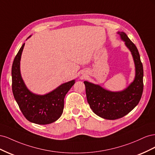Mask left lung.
I'll return each mask as SVG.
<instances>
[{
	"label": "left lung",
	"instance_id": "left-lung-1",
	"mask_svg": "<svg viewBox=\"0 0 155 155\" xmlns=\"http://www.w3.org/2000/svg\"><path fill=\"white\" fill-rule=\"evenodd\" d=\"M121 39L132 54L135 66L134 81L124 90L112 92L99 85L85 81L87 99L91 109L102 118L116 120L127 114L137 106L143 92V70L137 46L125 33L118 31Z\"/></svg>",
	"mask_w": 155,
	"mask_h": 155
}]
</instances>
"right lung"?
<instances>
[{
    "mask_svg": "<svg viewBox=\"0 0 155 155\" xmlns=\"http://www.w3.org/2000/svg\"><path fill=\"white\" fill-rule=\"evenodd\" d=\"M25 45L23 44L18 50L12 64L13 96L22 113L30 122L39 125L50 124L58 120L61 116L64 97L74 85L75 79L61 84L45 95L31 92L23 81L20 70V61Z\"/></svg>",
    "mask_w": 155,
    "mask_h": 155,
    "instance_id": "add662e5",
    "label": "right lung"
}]
</instances>
